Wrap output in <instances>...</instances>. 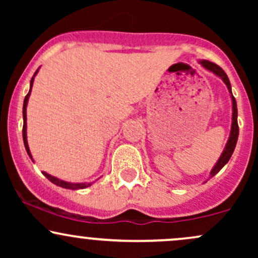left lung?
I'll return each mask as SVG.
<instances>
[{"label":"left lung","instance_id":"8db88e82","mask_svg":"<svg viewBox=\"0 0 258 258\" xmlns=\"http://www.w3.org/2000/svg\"><path fill=\"white\" fill-rule=\"evenodd\" d=\"M199 64L204 69H206L207 72L212 73L214 75L218 76L222 81L224 82V85L227 86L228 91L230 93V99H232V125H230V133H229V138H228L226 147H224L223 152H222L220 159L217 160V162L215 164V166L212 167V170L210 171V178L214 177L215 174H217L220 171L222 170V167L229 161L230 156L235 149L236 142H238V136H239V126H238V108H236V100L234 98L233 93H232V86H230L229 79H228L227 74L223 72L221 67H218L217 64L212 63V61L209 60H199Z\"/></svg>","mask_w":258,"mask_h":258}]
</instances>
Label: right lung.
<instances>
[{
    "label": "right lung",
    "instance_id": "right-lung-1",
    "mask_svg": "<svg viewBox=\"0 0 258 258\" xmlns=\"http://www.w3.org/2000/svg\"><path fill=\"white\" fill-rule=\"evenodd\" d=\"M40 69V68H38ZM38 69L35 72L34 76L31 78V81H30V90H29V93L25 96V99H24V104H23V121H24V123H23V141H24V146H25V149H26V153H28V155L30 156V159L32 160V162H34V159H32V155H31V152H30V148H29V144H28V136H26V106H28V102H29V97H30L31 94V90H32V85H34V80H35V76L37 75L38 73ZM43 176H46L47 178L51 180L52 183H54L55 185L58 186H61V188H65V189H72V190H79V189H85V188H88V186H91L93 184V182L92 183H73V182H67V180H63L60 178H58V177H54L52 176V174L44 172L43 171Z\"/></svg>",
    "mask_w": 258,
    "mask_h": 258
}]
</instances>
